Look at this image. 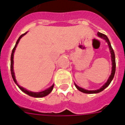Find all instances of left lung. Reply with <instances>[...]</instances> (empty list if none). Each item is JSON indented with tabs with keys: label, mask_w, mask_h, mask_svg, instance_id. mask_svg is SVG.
Here are the masks:
<instances>
[{
	"label": "left lung",
	"mask_w": 125,
	"mask_h": 125,
	"mask_svg": "<svg viewBox=\"0 0 125 125\" xmlns=\"http://www.w3.org/2000/svg\"><path fill=\"white\" fill-rule=\"evenodd\" d=\"M97 36L98 37H100V38L103 39L104 40H105V41L106 42L107 44H108V47H109V49H110V52L111 53V62H112V68H111V74H110V77L108 78V80H107L106 82L100 88V89H96V90H88V89H85L84 88H81V87L78 86V85L74 83V85L76 88L80 91L81 92H83L84 93H87V94H94V93H98L101 92L102 91H103L104 89L106 88L107 87L110 85V84L111 83V81L113 80V78L115 76V71H116V62H115V55L114 51L112 47H111V43H110V40L108 39V37H107L106 35L102 34V33H100L99 32H98L97 33Z\"/></svg>",
	"instance_id": "8db88e82"
}]
</instances>
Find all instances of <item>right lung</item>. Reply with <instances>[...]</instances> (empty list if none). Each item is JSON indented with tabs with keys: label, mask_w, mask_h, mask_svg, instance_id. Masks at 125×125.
<instances>
[{
	"label": "right lung",
	"mask_w": 125,
	"mask_h": 125,
	"mask_svg": "<svg viewBox=\"0 0 125 125\" xmlns=\"http://www.w3.org/2000/svg\"><path fill=\"white\" fill-rule=\"evenodd\" d=\"M27 32H26L24 34H22L21 36L19 37V39H17V42H16V44H15V46H14V49H13L12 51V54H11V57H10V71H11V74H12V77L13 78V80L15 82V83L17 85V86L19 88V89L21 90L22 92L25 93V94H28L29 96L32 97H34V98H42V97H44L48 95L49 93H51L52 91L53 88H54V84H53L52 86H51L49 88H48L47 89H45L44 91H39V92H32V91H29L27 89H26L25 88H23V87L21 86L19 84H18L17 83V81H16V79H15V73H14V52L15 51V48L17 47V44H18L19 42L20 39L22 38L24 36H25V34H27Z\"/></svg>",
	"instance_id": "1"
}]
</instances>
